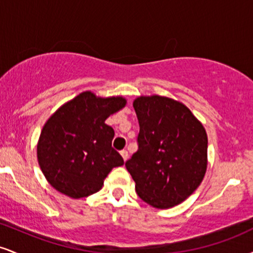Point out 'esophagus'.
<instances>
[{
    "mask_svg": "<svg viewBox=\"0 0 253 253\" xmlns=\"http://www.w3.org/2000/svg\"><path fill=\"white\" fill-rule=\"evenodd\" d=\"M120 155H121V157H123V158H124V161L126 162L127 158H128V152H127L126 150H123V151H121V152H120Z\"/></svg>",
    "mask_w": 253,
    "mask_h": 253,
    "instance_id": "34e87169",
    "label": "esophagus"
}]
</instances>
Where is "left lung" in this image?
I'll return each mask as SVG.
<instances>
[{
  "instance_id": "obj_1",
  "label": "left lung",
  "mask_w": 253,
  "mask_h": 253,
  "mask_svg": "<svg viewBox=\"0 0 253 253\" xmlns=\"http://www.w3.org/2000/svg\"><path fill=\"white\" fill-rule=\"evenodd\" d=\"M139 121L138 151L126 162L138 196L159 210L188 199L207 170L205 127L187 106L152 95L133 102Z\"/></svg>"
}]
</instances>
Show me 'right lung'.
Listing matches in <instances>:
<instances>
[{
	"mask_svg": "<svg viewBox=\"0 0 253 253\" xmlns=\"http://www.w3.org/2000/svg\"><path fill=\"white\" fill-rule=\"evenodd\" d=\"M126 106L123 96L97 97L84 91L64 103L43 125L38 162L54 189L81 199L97 193L113 168L124 159L112 147L114 129L104 124Z\"/></svg>",
	"mask_w": 253,
	"mask_h": 253,
	"instance_id": "add662e5",
	"label": "right lung"
}]
</instances>
